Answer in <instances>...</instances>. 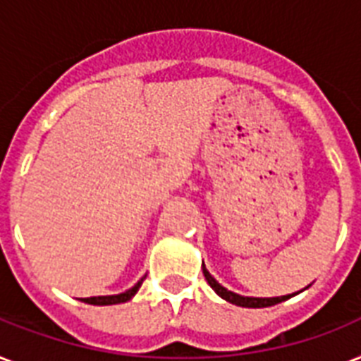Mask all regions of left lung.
Here are the masks:
<instances>
[{"mask_svg":"<svg viewBox=\"0 0 361 361\" xmlns=\"http://www.w3.org/2000/svg\"><path fill=\"white\" fill-rule=\"evenodd\" d=\"M202 271H204V277H206V281H208V285L212 286L215 292H217V296H221L223 300H226V302L234 303V305H240V307H251V309L271 307V305H275V303L285 302V300H288V298L296 296V294H298V292H294V294H286V296H275V298L241 296V294H236V292L228 290V288H225V286L221 285L219 281L215 279L214 275L209 274L208 269H206V266H204V264H202ZM300 292H302V290H300Z\"/></svg>","mask_w":361,"mask_h":361,"instance_id":"obj_1","label":"left lung"}]
</instances>
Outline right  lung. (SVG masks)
Listing matches in <instances>:
<instances>
[{"mask_svg":"<svg viewBox=\"0 0 361 361\" xmlns=\"http://www.w3.org/2000/svg\"><path fill=\"white\" fill-rule=\"evenodd\" d=\"M146 279V277H142L138 283H136L133 288L129 290L121 292V294H112V296H92V298H82V302L84 303H90V305H116V303H125L129 302L130 298L135 296L138 288H140L142 281Z\"/></svg>","mask_w":361,"mask_h":361,"instance_id":"obj_1","label":"right lung"}]
</instances>
